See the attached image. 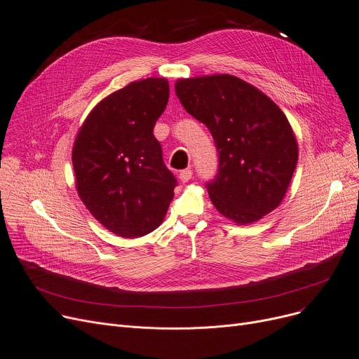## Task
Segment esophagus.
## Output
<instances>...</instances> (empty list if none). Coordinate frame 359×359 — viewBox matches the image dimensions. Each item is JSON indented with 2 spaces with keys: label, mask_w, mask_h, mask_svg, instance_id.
<instances>
[{
  "label": "esophagus",
  "mask_w": 359,
  "mask_h": 359,
  "mask_svg": "<svg viewBox=\"0 0 359 359\" xmlns=\"http://www.w3.org/2000/svg\"><path fill=\"white\" fill-rule=\"evenodd\" d=\"M192 175H194V172L191 168H186V170H182V172L179 173V179L183 182V183H186V182H189L191 179H192Z\"/></svg>",
  "instance_id": "34e87169"
}]
</instances>
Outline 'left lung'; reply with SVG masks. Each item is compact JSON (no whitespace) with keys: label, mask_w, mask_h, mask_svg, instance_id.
Instances as JSON below:
<instances>
[{"label":"left lung","mask_w":359,"mask_h":359,"mask_svg":"<svg viewBox=\"0 0 359 359\" xmlns=\"http://www.w3.org/2000/svg\"><path fill=\"white\" fill-rule=\"evenodd\" d=\"M175 90L215 141L219 168L206 187L217 211L246 225L278 208L298 160L285 113L265 93L230 74L180 79Z\"/></svg>","instance_id":"left-lung-1"}]
</instances>
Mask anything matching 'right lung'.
<instances>
[{"label": "right lung", "instance_id": "add662e5", "mask_svg": "<svg viewBox=\"0 0 359 359\" xmlns=\"http://www.w3.org/2000/svg\"><path fill=\"white\" fill-rule=\"evenodd\" d=\"M165 79L132 81L99 102L72 147L75 187L103 227L142 237L163 222L177 184L153 129L168 102Z\"/></svg>", "mask_w": 359, "mask_h": 359}]
</instances>
